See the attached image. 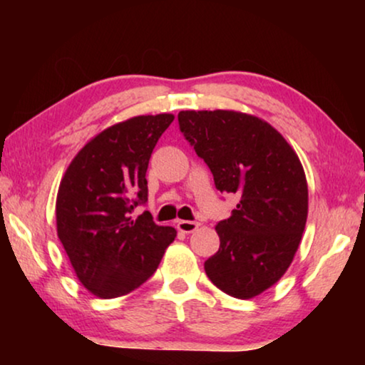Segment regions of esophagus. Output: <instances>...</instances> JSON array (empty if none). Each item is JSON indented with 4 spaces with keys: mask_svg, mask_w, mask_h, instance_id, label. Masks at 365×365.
Listing matches in <instances>:
<instances>
[{
    "mask_svg": "<svg viewBox=\"0 0 365 365\" xmlns=\"http://www.w3.org/2000/svg\"><path fill=\"white\" fill-rule=\"evenodd\" d=\"M197 227H199L197 222H192V221H178V229H179V231H181V232H186V234L194 232Z\"/></svg>",
    "mask_w": 365,
    "mask_h": 365,
    "instance_id": "esophagus-1",
    "label": "esophagus"
}]
</instances>
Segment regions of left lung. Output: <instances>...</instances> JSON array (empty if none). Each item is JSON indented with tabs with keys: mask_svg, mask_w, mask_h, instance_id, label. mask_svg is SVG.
<instances>
[{
	"mask_svg": "<svg viewBox=\"0 0 365 365\" xmlns=\"http://www.w3.org/2000/svg\"><path fill=\"white\" fill-rule=\"evenodd\" d=\"M179 129L211 169L221 192L239 196L219 221V251L204 262L222 292L251 299L291 266L307 219L302 164L271 124L236 111H181Z\"/></svg>",
	"mask_w": 365,
	"mask_h": 365,
	"instance_id": "obj_1",
	"label": "left lung"
}]
</instances>
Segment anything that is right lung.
Listing matches in <instances>:
<instances>
[{"mask_svg": "<svg viewBox=\"0 0 365 365\" xmlns=\"http://www.w3.org/2000/svg\"><path fill=\"white\" fill-rule=\"evenodd\" d=\"M173 114L136 116L114 124L76 154L56 199L58 237L84 287L113 299L129 294L156 272L176 229L154 224L144 211L146 171Z\"/></svg>", "mask_w": 365, "mask_h": 365, "instance_id": "1", "label": "right lung"}]
</instances>
